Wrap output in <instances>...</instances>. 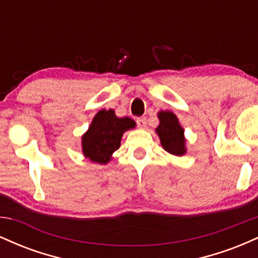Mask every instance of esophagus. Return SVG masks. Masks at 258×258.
<instances>
[{
  "label": "esophagus",
  "instance_id": "1",
  "mask_svg": "<svg viewBox=\"0 0 258 258\" xmlns=\"http://www.w3.org/2000/svg\"><path fill=\"white\" fill-rule=\"evenodd\" d=\"M137 125L139 128H146L147 127V119L146 117H139L137 119Z\"/></svg>",
  "mask_w": 258,
  "mask_h": 258
}]
</instances>
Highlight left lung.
<instances>
[{"instance_id": "left-lung-1", "label": "left lung", "mask_w": 258, "mask_h": 258, "mask_svg": "<svg viewBox=\"0 0 258 258\" xmlns=\"http://www.w3.org/2000/svg\"><path fill=\"white\" fill-rule=\"evenodd\" d=\"M159 126L155 128L160 143L167 153L182 156L186 153L184 130L180 126L178 117L172 111L161 110L158 112Z\"/></svg>"}]
</instances>
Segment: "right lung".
I'll return each instance as SVG.
<instances>
[{
	"label": "right lung",
	"instance_id": "add662e5",
	"mask_svg": "<svg viewBox=\"0 0 258 258\" xmlns=\"http://www.w3.org/2000/svg\"><path fill=\"white\" fill-rule=\"evenodd\" d=\"M135 127L136 122L131 117H117L112 109H102L82 135V154L94 164H108L120 148L123 133Z\"/></svg>",
	"mask_w": 258,
	"mask_h": 258
}]
</instances>
